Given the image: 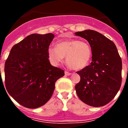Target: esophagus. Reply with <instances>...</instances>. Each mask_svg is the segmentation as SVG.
<instances>
[{
  "label": "esophagus",
  "mask_w": 128,
  "mask_h": 128,
  "mask_svg": "<svg viewBox=\"0 0 128 128\" xmlns=\"http://www.w3.org/2000/svg\"><path fill=\"white\" fill-rule=\"evenodd\" d=\"M65 74L66 76H70V75H71V74H72V73H70V72H67V71H65Z\"/></svg>",
  "instance_id": "obj_1"
}]
</instances>
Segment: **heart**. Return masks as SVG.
<instances>
[{
  "instance_id": "b5f03b06",
  "label": "heart",
  "mask_w": 128,
  "mask_h": 128,
  "mask_svg": "<svg viewBox=\"0 0 128 128\" xmlns=\"http://www.w3.org/2000/svg\"><path fill=\"white\" fill-rule=\"evenodd\" d=\"M48 56L54 65L63 63L66 56L67 65L74 70H81L88 65L92 57V48L86 42L77 39L60 42L57 47L48 48Z\"/></svg>"
}]
</instances>
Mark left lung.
Segmentation results:
<instances>
[{"label":"left lung","instance_id":"left-lung-1","mask_svg":"<svg viewBox=\"0 0 128 128\" xmlns=\"http://www.w3.org/2000/svg\"><path fill=\"white\" fill-rule=\"evenodd\" d=\"M88 42L92 48L90 65L77 72L81 77L75 86L78 96L89 106L100 107L112 100L122 82V60L115 44L94 30L76 32Z\"/></svg>","mask_w":128,"mask_h":128}]
</instances>
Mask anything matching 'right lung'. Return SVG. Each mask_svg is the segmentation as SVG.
Here are the masks:
<instances>
[{"mask_svg": "<svg viewBox=\"0 0 128 128\" xmlns=\"http://www.w3.org/2000/svg\"><path fill=\"white\" fill-rule=\"evenodd\" d=\"M54 38L52 33L32 34L14 45L4 66L6 88L22 106L37 108L51 98L55 82L65 75L48 60V48Z\"/></svg>", "mask_w": 128, "mask_h": 128, "instance_id": "add662e5", "label": "right lung"}]
</instances>
